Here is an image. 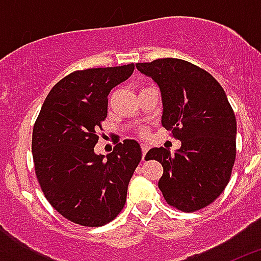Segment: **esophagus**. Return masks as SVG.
I'll return each mask as SVG.
<instances>
[{"instance_id":"esophagus-1","label":"esophagus","mask_w":261,"mask_h":261,"mask_svg":"<svg viewBox=\"0 0 261 261\" xmlns=\"http://www.w3.org/2000/svg\"><path fill=\"white\" fill-rule=\"evenodd\" d=\"M141 149H142V159H144L145 155H146L147 150H149V145H147V144H141Z\"/></svg>"}]
</instances>
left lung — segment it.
Wrapping results in <instances>:
<instances>
[{
	"label": "left lung",
	"instance_id": "8db88e82",
	"mask_svg": "<svg viewBox=\"0 0 261 261\" xmlns=\"http://www.w3.org/2000/svg\"><path fill=\"white\" fill-rule=\"evenodd\" d=\"M158 85L162 125L181 141L174 154L153 147L145 159L163 167L158 187L174 208L195 212L223 192L235 162L237 120L222 86L204 69L179 59L138 62Z\"/></svg>",
	"mask_w": 261,
	"mask_h": 261
}]
</instances>
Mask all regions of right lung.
Instances as JSON below:
<instances>
[{
	"mask_svg": "<svg viewBox=\"0 0 261 261\" xmlns=\"http://www.w3.org/2000/svg\"><path fill=\"white\" fill-rule=\"evenodd\" d=\"M133 64L77 70L45 98L32 130L35 172L45 199L66 220L103 226L124 208L128 184L141 161L135 140L105 158L94 146L107 117L108 94L132 75Z\"/></svg>",
	"mask_w": 261,
	"mask_h": 261,
	"instance_id": "add662e5",
	"label": "right lung"
}]
</instances>
